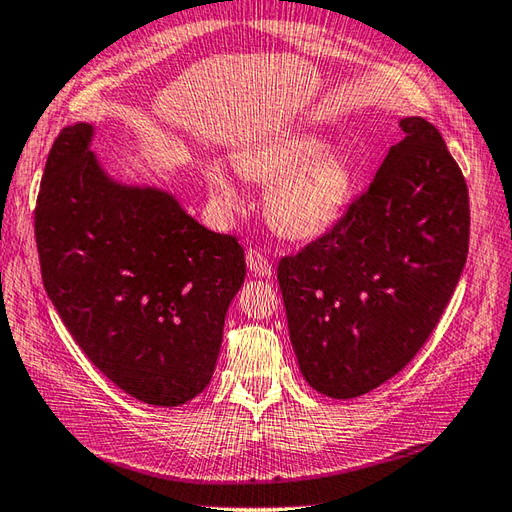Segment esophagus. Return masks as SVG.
<instances>
[{"label":"esophagus","mask_w":512,"mask_h":512,"mask_svg":"<svg viewBox=\"0 0 512 512\" xmlns=\"http://www.w3.org/2000/svg\"><path fill=\"white\" fill-rule=\"evenodd\" d=\"M246 264H248L250 273H253L255 277H270V273H273L268 257L262 253V250H257V248H250L248 250V253H246Z\"/></svg>","instance_id":"esophagus-1"}]
</instances>
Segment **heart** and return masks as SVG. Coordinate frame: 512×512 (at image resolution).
Masks as SVG:
<instances>
[{"label":"heart","mask_w":512,"mask_h":512,"mask_svg":"<svg viewBox=\"0 0 512 512\" xmlns=\"http://www.w3.org/2000/svg\"><path fill=\"white\" fill-rule=\"evenodd\" d=\"M239 175L267 186L266 217L293 242L324 237L344 217L355 190V170L339 150L313 130H284L257 139L235 155ZM204 177L224 210L242 206V195L224 164L208 159Z\"/></svg>","instance_id":"heart-1"}]
</instances>
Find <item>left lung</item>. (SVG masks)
I'll return each instance as SVG.
<instances>
[{"instance_id":"left-lung-1","label":"left lung","mask_w":512,"mask_h":512,"mask_svg":"<svg viewBox=\"0 0 512 512\" xmlns=\"http://www.w3.org/2000/svg\"><path fill=\"white\" fill-rule=\"evenodd\" d=\"M399 128L404 139L339 224L277 268L299 370L333 399L370 393L417 355L466 264L462 170L426 119Z\"/></svg>"}]
</instances>
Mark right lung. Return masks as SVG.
<instances>
[{
	"instance_id": "add662e5",
	"label": "right lung",
	"mask_w": 512,
	"mask_h": 512,
	"mask_svg": "<svg viewBox=\"0 0 512 512\" xmlns=\"http://www.w3.org/2000/svg\"><path fill=\"white\" fill-rule=\"evenodd\" d=\"M77 122L50 148L35 208L44 288L102 373L144 404L182 406L208 386L244 250L157 186L119 182Z\"/></svg>"
}]
</instances>
